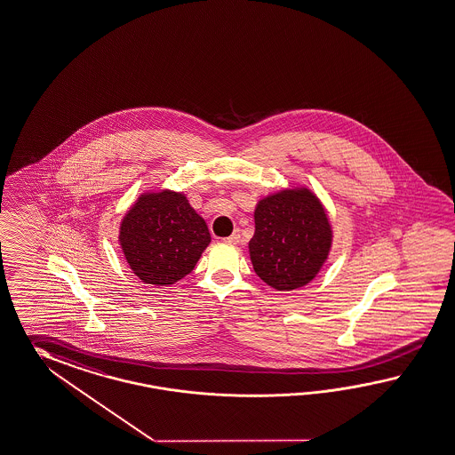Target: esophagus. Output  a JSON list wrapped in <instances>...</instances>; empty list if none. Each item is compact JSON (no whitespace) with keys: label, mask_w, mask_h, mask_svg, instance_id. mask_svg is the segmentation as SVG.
Returning a JSON list of instances; mask_svg holds the SVG:
<instances>
[{"label":"esophagus","mask_w":455,"mask_h":455,"mask_svg":"<svg viewBox=\"0 0 455 455\" xmlns=\"http://www.w3.org/2000/svg\"><path fill=\"white\" fill-rule=\"evenodd\" d=\"M225 242L232 244L238 243V242H240V232H238V230H235L230 236H227V238H225Z\"/></svg>","instance_id":"obj_1"}]
</instances>
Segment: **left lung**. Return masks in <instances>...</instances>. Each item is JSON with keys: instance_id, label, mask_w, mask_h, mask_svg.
<instances>
[{"instance_id": "1", "label": "left lung", "mask_w": 455, "mask_h": 455, "mask_svg": "<svg viewBox=\"0 0 455 455\" xmlns=\"http://www.w3.org/2000/svg\"><path fill=\"white\" fill-rule=\"evenodd\" d=\"M332 246L329 217L309 188H289L259 200L250 258L267 286L292 291L309 284Z\"/></svg>"}]
</instances>
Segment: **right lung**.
<instances>
[{
  "label": "right lung",
  "mask_w": 455,
  "mask_h": 455,
  "mask_svg": "<svg viewBox=\"0 0 455 455\" xmlns=\"http://www.w3.org/2000/svg\"><path fill=\"white\" fill-rule=\"evenodd\" d=\"M211 243L207 223L180 192H148L120 227V244L134 275L146 284L169 286L188 276Z\"/></svg>",
  "instance_id": "obj_1"
}]
</instances>
